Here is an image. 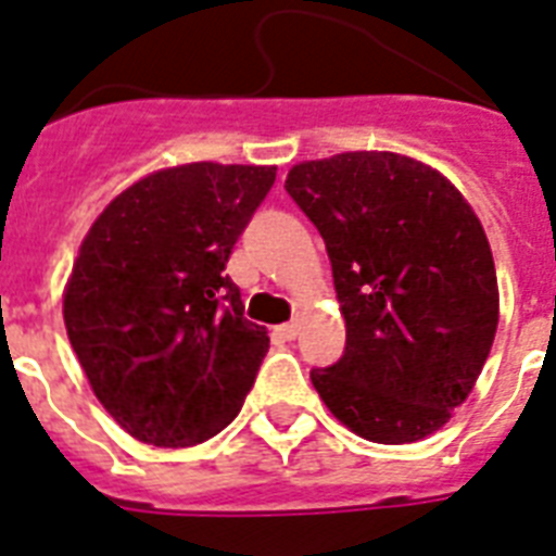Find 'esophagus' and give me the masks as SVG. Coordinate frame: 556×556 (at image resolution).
<instances>
[{
  "label": "esophagus",
  "mask_w": 556,
  "mask_h": 556,
  "mask_svg": "<svg viewBox=\"0 0 556 556\" xmlns=\"http://www.w3.org/2000/svg\"><path fill=\"white\" fill-rule=\"evenodd\" d=\"M299 332H301V324L299 321H290V324H283V327H281V336L287 341L299 339Z\"/></svg>",
  "instance_id": "esophagus-1"
}]
</instances>
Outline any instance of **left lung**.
I'll use <instances>...</instances> for the list:
<instances>
[{"mask_svg": "<svg viewBox=\"0 0 556 556\" xmlns=\"http://www.w3.org/2000/svg\"><path fill=\"white\" fill-rule=\"evenodd\" d=\"M327 243L348 324L339 362L309 370L353 433L430 437L477 384L500 321L494 255L447 177L393 152H344L290 168L287 186Z\"/></svg>", "mask_w": 556, "mask_h": 556, "instance_id": "8db88e82", "label": "left lung"}]
</instances>
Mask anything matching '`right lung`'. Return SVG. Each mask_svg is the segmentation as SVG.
Listing matches in <instances>:
<instances>
[{
    "mask_svg": "<svg viewBox=\"0 0 556 556\" xmlns=\"http://www.w3.org/2000/svg\"><path fill=\"white\" fill-rule=\"evenodd\" d=\"M275 166L189 163L105 206L74 261L62 315L100 404L146 445L206 442L238 416L269 336L224 275Z\"/></svg>",
    "mask_w": 556,
    "mask_h": 556,
    "instance_id": "1",
    "label": "right lung"
}]
</instances>
